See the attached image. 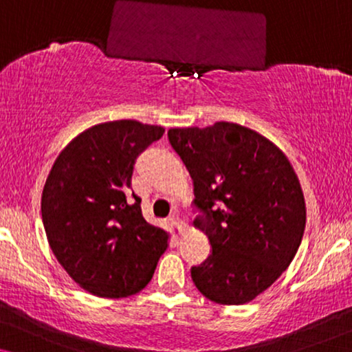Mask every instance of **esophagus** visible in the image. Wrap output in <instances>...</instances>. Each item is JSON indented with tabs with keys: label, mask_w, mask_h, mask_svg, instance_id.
<instances>
[{
	"label": "esophagus",
	"mask_w": 352,
	"mask_h": 352,
	"mask_svg": "<svg viewBox=\"0 0 352 352\" xmlns=\"http://www.w3.org/2000/svg\"><path fill=\"white\" fill-rule=\"evenodd\" d=\"M170 221H171L173 224H176V226H177V229H179L181 232H182V230H186V229H187V224H186V223H182L179 216H177V213H173V214L170 216Z\"/></svg>",
	"instance_id": "34e87169"
}]
</instances>
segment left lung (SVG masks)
<instances>
[{"label":"left lung","instance_id":"obj_1","mask_svg":"<svg viewBox=\"0 0 352 352\" xmlns=\"http://www.w3.org/2000/svg\"><path fill=\"white\" fill-rule=\"evenodd\" d=\"M168 139L194 181L204 213L195 228L211 243L192 280L218 305L253 301L290 266L305 234V195L292 163L267 138L237 123L171 128Z\"/></svg>","mask_w":352,"mask_h":352}]
</instances>
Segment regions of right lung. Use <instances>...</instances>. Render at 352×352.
<instances>
[{
    "label": "right lung",
    "instance_id": "add662e5",
    "mask_svg": "<svg viewBox=\"0 0 352 352\" xmlns=\"http://www.w3.org/2000/svg\"><path fill=\"white\" fill-rule=\"evenodd\" d=\"M165 128L136 120L94 124L59 153L41 195L50 247L65 272L100 298L136 295L168 248L131 192L134 162Z\"/></svg>",
    "mask_w": 352,
    "mask_h": 352
}]
</instances>
